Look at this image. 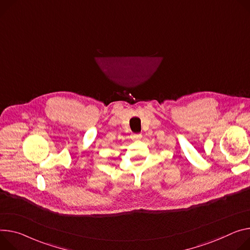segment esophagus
<instances>
[{
    "instance_id": "34e87169",
    "label": "esophagus",
    "mask_w": 250,
    "mask_h": 250,
    "mask_svg": "<svg viewBox=\"0 0 250 250\" xmlns=\"http://www.w3.org/2000/svg\"><path fill=\"white\" fill-rule=\"evenodd\" d=\"M143 138V135L141 133H134L131 135V139L134 140V141H138V140H141Z\"/></svg>"
}]
</instances>
